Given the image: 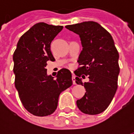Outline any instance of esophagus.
Segmentation results:
<instances>
[{
	"mask_svg": "<svg viewBox=\"0 0 134 134\" xmlns=\"http://www.w3.org/2000/svg\"><path fill=\"white\" fill-rule=\"evenodd\" d=\"M72 80L73 84L76 85V82H75V76L74 75H72Z\"/></svg>",
	"mask_w": 134,
	"mask_h": 134,
	"instance_id": "obj_1",
	"label": "esophagus"
}]
</instances>
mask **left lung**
I'll return each instance as SVG.
<instances>
[{"label":"left lung","mask_w":134,"mask_h":134,"mask_svg":"<svg viewBox=\"0 0 134 134\" xmlns=\"http://www.w3.org/2000/svg\"><path fill=\"white\" fill-rule=\"evenodd\" d=\"M65 27L80 36L82 50L75 71L76 83L84 85L85 96L77 100L82 112L96 115L103 112L111 103L118 88V50L108 31L97 22L85 21ZM86 75L89 82L83 83L81 76Z\"/></svg>","instance_id":"left-lung-1"}]
</instances>
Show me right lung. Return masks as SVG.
<instances>
[{
    "label": "right lung",
    "instance_id": "obj_1",
    "mask_svg": "<svg viewBox=\"0 0 134 134\" xmlns=\"http://www.w3.org/2000/svg\"><path fill=\"white\" fill-rule=\"evenodd\" d=\"M62 29L43 22L34 25L21 36L13 53L15 87L24 107L36 116L54 112L60 93L72 85L67 69L59 70L57 79L47 74V62L55 61L50 44Z\"/></svg>",
    "mask_w": 134,
    "mask_h": 134
}]
</instances>
